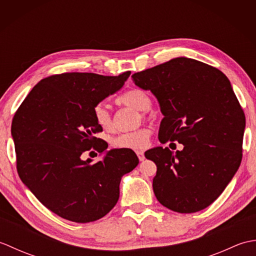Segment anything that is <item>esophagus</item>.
Listing matches in <instances>:
<instances>
[{
  "mask_svg": "<svg viewBox=\"0 0 256 256\" xmlns=\"http://www.w3.org/2000/svg\"><path fill=\"white\" fill-rule=\"evenodd\" d=\"M136 155L138 157V160L142 162L145 160V156H144V152L143 150H136Z\"/></svg>",
  "mask_w": 256,
  "mask_h": 256,
  "instance_id": "esophagus-1",
  "label": "esophagus"
}]
</instances>
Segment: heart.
<instances>
[{
  "instance_id": "1",
  "label": "heart",
  "mask_w": 256,
  "mask_h": 256,
  "mask_svg": "<svg viewBox=\"0 0 256 256\" xmlns=\"http://www.w3.org/2000/svg\"><path fill=\"white\" fill-rule=\"evenodd\" d=\"M120 104L131 106L138 111H148L150 106V99L145 91L140 89H131L118 99ZM96 123L104 131H111L113 128V118L110 111L104 104H98L94 110ZM144 118V113H142ZM150 138V130L140 128L133 132L121 133L112 138L114 148L122 150H143L148 148Z\"/></svg>"
}]
</instances>
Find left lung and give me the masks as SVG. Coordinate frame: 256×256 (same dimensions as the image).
I'll list each match as a JSON object with an SVG mask.
<instances>
[{
    "instance_id": "8db88e82",
    "label": "left lung",
    "mask_w": 256,
    "mask_h": 256,
    "mask_svg": "<svg viewBox=\"0 0 256 256\" xmlns=\"http://www.w3.org/2000/svg\"><path fill=\"white\" fill-rule=\"evenodd\" d=\"M132 78L158 100L164 116L160 142L184 145L176 153L162 146L145 152L157 166V200L179 214L206 208L224 192L242 160L246 116L229 79L219 69L186 57Z\"/></svg>"
}]
</instances>
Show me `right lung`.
<instances>
[{
  "instance_id": "add662e5",
  "label": "right lung",
  "mask_w": 256,
  "mask_h": 256,
  "mask_svg": "<svg viewBox=\"0 0 256 256\" xmlns=\"http://www.w3.org/2000/svg\"><path fill=\"white\" fill-rule=\"evenodd\" d=\"M130 74L50 76L32 89L15 113L10 132L20 180L64 219L86 224L104 216L118 202L122 176L138 165L132 150H111L96 164L81 157L108 148L94 136L102 128L94 110L121 89Z\"/></svg>"
}]
</instances>
